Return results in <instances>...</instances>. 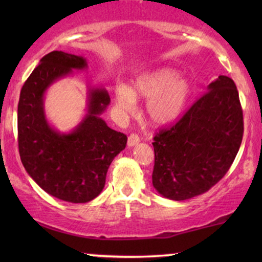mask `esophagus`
I'll use <instances>...</instances> for the list:
<instances>
[{
  "label": "esophagus",
  "mask_w": 262,
  "mask_h": 262,
  "mask_svg": "<svg viewBox=\"0 0 262 262\" xmlns=\"http://www.w3.org/2000/svg\"><path fill=\"white\" fill-rule=\"evenodd\" d=\"M139 141H140L139 135H138V134H130V135H129V138H128V146H130V148H132V146L137 145Z\"/></svg>",
  "instance_id": "34e87169"
}]
</instances>
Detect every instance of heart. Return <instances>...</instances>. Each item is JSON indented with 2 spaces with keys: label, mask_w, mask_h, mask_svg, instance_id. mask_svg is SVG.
<instances>
[{
  "label": "heart",
  "mask_w": 262,
  "mask_h": 262,
  "mask_svg": "<svg viewBox=\"0 0 262 262\" xmlns=\"http://www.w3.org/2000/svg\"><path fill=\"white\" fill-rule=\"evenodd\" d=\"M192 93L191 82L180 76L175 69L162 68L138 77L133 87L118 86L116 90L117 106L130 112L135 97L145 98V113L152 124L165 125L181 116Z\"/></svg>",
  "instance_id": "1"
}]
</instances>
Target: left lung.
I'll return each mask as SVG.
<instances>
[{
  "mask_svg": "<svg viewBox=\"0 0 262 262\" xmlns=\"http://www.w3.org/2000/svg\"><path fill=\"white\" fill-rule=\"evenodd\" d=\"M243 133L236 86L230 77L221 75L179 122L155 134L154 188L173 201L207 192L228 172Z\"/></svg>",
  "mask_w": 262,
  "mask_h": 262,
  "instance_id": "8db88e82",
  "label": "left lung"
}]
</instances>
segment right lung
Instances as JSON below:
<instances>
[{"label": "right lung", "mask_w": 262, "mask_h": 262, "mask_svg": "<svg viewBox=\"0 0 262 262\" xmlns=\"http://www.w3.org/2000/svg\"><path fill=\"white\" fill-rule=\"evenodd\" d=\"M83 56L52 52L43 56L20 90L18 149L28 175L50 196L86 203L101 193L111 162L127 145V135L101 118L111 98L106 89L89 87L87 112L69 133L48 122L44 95L54 82L74 70H86Z\"/></svg>", "instance_id": "right-lung-1"}]
</instances>
